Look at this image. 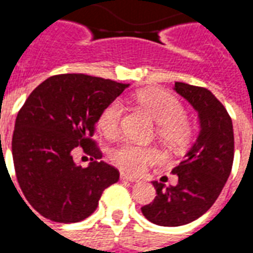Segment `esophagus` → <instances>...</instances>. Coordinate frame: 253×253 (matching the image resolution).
Wrapping results in <instances>:
<instances>
[{"label": "esophagus", "mask_w": 253, "mask_h": 253, "mask_svg": "<svg viewBox=\"0 0 253 253\" xmlns=\"http://www.w3.org/2000/svg\"><path fill=\"white\" fill-rule=\"evenodd\" d=\"M121 180H126V181H131V183H137L138 179H135V177H132V176L127 175V173H125V172H122L121 173Z\"/></svg>", "instance_id": "esophagus-1"}]
</instances>
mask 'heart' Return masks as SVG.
I'll use <instances>...</instances> for the list:
<instances>
[{
    "instance_id": "1",
    "label": "heart",
    "mask_w": 253,
    "mask_h": 253,
    "mask_svg": "<svg viewBox=\"0 0 253 253\" xmlns=\"http://www.w3.org/2000/svg\"><path fill=\"white\" fill-rule=\"evenodd\" d=\"M138 104L148 111L157 123V137L172 149H183L190 142L192 126L184 116V108L175 96L163 89H145L137 93ZM123 104L114 100L104 107L97 119V126L105 137L114 138L119 134ZM111 161L128 173H142L149 165L159 163L161 154L157 149L141 146L134 142L121 143L112 149Z\"/></svg>"
}]
</instances>
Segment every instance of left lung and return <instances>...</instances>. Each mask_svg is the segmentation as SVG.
<instances>
[{
	"mask_svg": "<svg viewBox=\"0 0 253 253\" xmlns=\"http://www.w3.org/2000/svg\"><path fill=\"white\" fill-rule=\"evenodd\" d=\"M177 93L198 112L199 134L186 159L172 169L176 186L153 181L157 196L142 214L160 226H180L203 215L228 180L234 157L232 119L221 101L206 88L175 83Z\"/></svg>",
	"mask_w": 253,
	"mask_h": 253,
	"instance_id": "1",
	"label": "left lung"
}]
</instances>
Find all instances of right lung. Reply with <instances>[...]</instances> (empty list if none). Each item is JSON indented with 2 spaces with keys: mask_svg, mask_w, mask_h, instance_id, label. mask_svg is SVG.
<instances>
[{
  "mask_svg": "<svg viewBox=\"0 0 253 253\" xmlns=\"http://www.w3.org/2000/svg\"><path fill=\"white\" fill-rule=\"evenodd\" d=\"M128 85L58 74L25 100L16 118L12 154L20 188L41 215L54 222L83 221L97 209L103 191L119 180V170L97 161L101 152L90 138L101 111ZM77 147L92 157L86 169L72 160Z\"/></svg>",
  "mask_w": 253,
  "mask_h": 253,
  "instance_id": "add662e5",
  "label": "right lung"
}]
</instances>
